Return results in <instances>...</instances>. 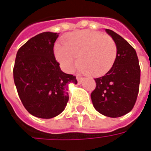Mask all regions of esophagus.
I'll use <instances>...</instances> for the list:
<instances>
[{"mask_svg": "<svg viewBox=\"0 0 151 151\" xmlns=\"http://www.w3.org/2000/svg\"><path fill=\"white\" fill-rule=\"evenodd\" d=\"M77 80H78V82L80 84V83H82V82L83 81V78H82V77H78H78H77Z\"/></svg>", "mask_w": 151, "mask_h": 151, "instance_id": "obj_1", "label": "esophagus"}]
</instances>
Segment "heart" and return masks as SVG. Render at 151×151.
Instances as JSON below:
<instances>
[{"label":"heart","mask_w":151,"mask_h":151,"mask_svg":"<svg viewBox=\"0 0 151 151\" xmlns=\"http://www.w3.org/2000/svg\"><path fill=\"white\" fill-rule=\"evenodd\" d=\"M57 61L65 71H71L78 62L81 71L91 76H102L112 68L117 56L116 41L97 31H78L69 34L64 44L54 47Z\"/></svg>","instance_id":"heart-1"}]
</instances>
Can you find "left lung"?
Masks as SVG:
<instances>
[{
	"mask_svg": "<svg viewBox=\"0 0 151 151\" xmlns=\"http://www.w3.org/2000/svg\"><path fill=\"white\" fill-rule=\"evenodd\" d=\"M106 31L116 43V59L104 76L95 78L96 87L91 97L96 111L116 118L133 109L139 91L141 69L133 47L113 31Z\"/></svg>",
	"mask_w": 151,
	"mask_h": 151,
	"instance_id": "8db88e82",
	"label": "left lung"
}]
</instances>
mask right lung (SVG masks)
<instances>
[{"instance_id": "1", "label": "right lung", "mask_w": 151, "mask_h": 151, "mask_svg": "<svg viewBox=\"0 0 151 151\" xmlns=\"http://www.w3.org/2000/svg\"><path fill=\"white\" fill-rule=\"evenodd\" d=\"M57 33L43 32L18 49L14 80L19 98L29 113L50 119L62 112L69 100V83H78L75 76L61 71L53 47Z\"/></svg>"}]
</instances>
